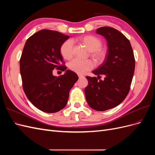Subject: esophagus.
<instances>
[{"label": "esophagus", "instance_id": "obj_1", "mask_svg": "<svg viewBox=\"0 0 155 155\" xmlns=\"http://www.w3.org/2000/svg\"><path fill=\"white\" fill-rule=\"evenodd\" d=\"M78 77L79 79H80V78H84V76H83V75H81V74H78Z\"/></svg>", "mask_w": 155, "mask_h": 155}]
</instances>
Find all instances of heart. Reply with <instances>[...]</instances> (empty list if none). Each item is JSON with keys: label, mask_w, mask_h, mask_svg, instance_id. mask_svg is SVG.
<instances>
[{"label": "heart", "mask_w": 155, "mask_h": 155, "mask_svg": "<svg viewBox=\"0 0 155 155\" xmlns=\"http://www.w3.org/2000/svg\"><path fill=\"white\" fill-rule=\"evenodd\" d=\"M81 41L87 49L92 51V56L97 63L103 61L105 58V54L104 51L101 50L102 43L99 39L94 36L87 35L83 37ZM73 49L74 41L72 39H68L64 41L61 46L60 52L64 59H70L73 56ZM68 67L72 71L81 74L85 73L87 70L92 69L94 67V64L90 60L74 59L69 63Z\"/></svg>", "instance_id": "obj_1"}]
</instances>
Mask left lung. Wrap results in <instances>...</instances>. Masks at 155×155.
I'll return each instance as SVG.
<instances>
[{
  "mask_svg": "<svg viewBox=\"0 0 155 155\" xmlns=\"http://www.w3.org/2000/svg\"><path fill=\"white\" fill-rule=\"evenodd\" d=\"M107 42L105 59L92 73L99 78L104 74V81L96 77L87 76L88 85L85 88L86 100L92 109L105 111L120 105L130 90L135 68L132 46L127 38L120 31L109 26L96 30Z\"/></svg>",
  "mask_w": 155,
  "mask_h": 155,
  "instance_id": "8db88e82",
  "label": "left lung"
}]
</instances>
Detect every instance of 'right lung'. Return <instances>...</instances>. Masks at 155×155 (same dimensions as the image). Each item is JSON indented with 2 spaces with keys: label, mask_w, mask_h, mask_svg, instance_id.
<instances>
[{
  "label": "right lung",
  "mask_w": 155,
  "mask_h": 155,
  "mask_svg": "<svg viewBox=\"0 0 155 155\" xmlns=\"http://www.w3.org/2000/svg\"><path fill=\"white\" fill-rule=\"evenodd\" d=\"M70 37L58 31L42 30L27 39L20 60V72L25 93L37 109L48 113L57 112L66 106L70 89L78 75L67 70L62 76L53 75L58 68L66 67L60 52L61 46Z\"/></svg>",
  "instance_id": "add662e5"
}]
</instances>
